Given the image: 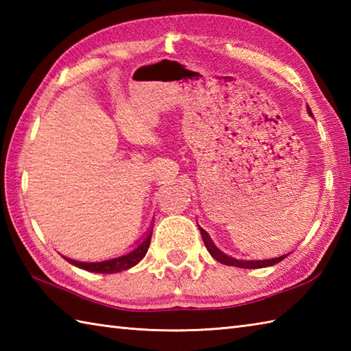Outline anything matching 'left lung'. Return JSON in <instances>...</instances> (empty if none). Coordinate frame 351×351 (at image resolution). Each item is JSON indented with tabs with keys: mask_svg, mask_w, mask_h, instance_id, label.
Listing matches in <instances>:
<instances>
[{
	"mask_svg": "<svg viewBox=\"0 0 351 351\" xmlns=\"http://www.w3.org/2000/svg\"><path fill=\"white\" fill-rule=\"evenodd\" d=\"M308 113L309 116H312V111L311 108L308 107ZM199 230H200V235H202V240L205 243V247L206 250L210 252V255L215 259L219 261L220 264H225V265H230V267H238V268H264V267H271L274 264L280 263L282 259H285L291 252L288 253H283V255L280 256H274V258H268V259H237V258H232L230 255H226L225 252H221L217 245H215L211 240V237L208 235V232L205 229H202L199 226Z\"/></svg>",
	"mask_w": 351,
	"mask_h": 351,
	"instance_id": "obj_1",
	"label": "left lung"
}]
</instances>
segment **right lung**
<instances>
[{"mask_svg": "<svg viewBox=\"0 0 351 351\" xmlns=\"http://www.w3.org/2000/svg\"><path fill=\"white\" fill-rule=\"evenodd\" d=\"M152 226L149 228L146 237L143 238V241H141L137 247H134L131 252L125 253V255L121 256H116V258H110L106 261H96V263H86V261H75V259H71V258H66L63 256L66 261H68L69 264L75 265L81 270H86V271H93V273H104V274H110V273H119V271H123V270H128V268L134 267L136 264H138L141 259L145 258L146 252L149 249V244H151V237H152Z\"/></svg>", "mask_w": 351, "mask_h": 351, "instance_id": "right-lung-1", "label": "right lung"}]
</instances>
